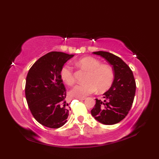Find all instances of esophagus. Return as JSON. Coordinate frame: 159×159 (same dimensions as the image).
<instances>
[{
	"label": "esophagus",
	"instance_id": "34e87169",
	"mask_svg": "<svg viewBox=\"0 0 159 159\" xmlns=\"http://www.w3.org/2000/svg\"><path fill=\"white\" fill-rule=\"evenodd\" d=\"M76 99L79 100H84L85 98H76Z\"/></svg>",
	"mask_w": 159,
	"mask_h": 159
}]
</instances>
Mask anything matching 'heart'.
<instances>
[{
  "mask_svg": "<svg viewBox=\"0 0 159 159\" xmlns=\"http://www.w3.org/2000/svg\"><path fill=\"white\" fill-rule=\"evenodd\" d=\"M80 67L89 70L87 83L78 84L70 91V94L75 98H85L98 90L102 92L109 89L113 81L114 73L111 67L92 57H85L76 62ZM61 78L67 85H72L75 82L72 70L69 66L62 67Z\"/></svg>",
  "mask_w": 159,
  "mask_h": 159,
  "instance_id": "1",
  "label": "heart"
}]
</instances>
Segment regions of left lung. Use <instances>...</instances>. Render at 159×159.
<instances>
[{"label": "left lung", "mask_w": 159, "mask_h": 159, "mask_svg": "<svg viewBox=\"0 0 159 159\" xmlns=\"http://www.w3.org/2000/svg\"><path fill=\"white\" fill-rule=\"evenodd\" d=\"M93 54L103 57L113 66L114 80L110 89L103 94V100L96 99L91 113L103 124H116L125 118L133 105L136 90L133 73L122 59L112 53L97 51Z\"/></svg>", "instance_id": "8db88e82"}]
</instances>
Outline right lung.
<instances>
[{
  "label": "right lung",
  "mask_w": 159,
  "mask_h": 159,
  "mask_svg": "<svg viewBox=\"0 0 159 159\" xmlns=\"http://www.w3.org/2000/svg\"><path fill=\"white\" fill-rule=\"evenodd\" d=\"M74 55L50 52L30 68L26 79L25 96L30 111L43 126L58 128L66 123L70 107L60 72Z\"/></svg>",
  "instance_id": "obj_1"
}]
</instances>
